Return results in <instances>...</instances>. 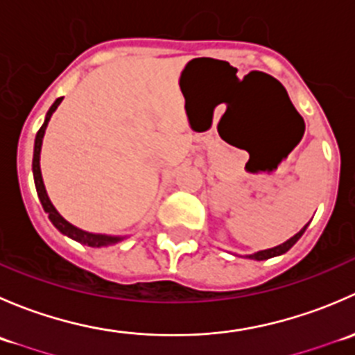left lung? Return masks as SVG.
<instances>
[{
  "label": "left lung",
  "mask_w": 355,
  "mask_h": 355,
  "mask_svg": "<svg viewBox=\"0 0 355 355\" xmlns=\"http://www.w3.org/2000/svg\"><path fill=\"white\" fill-rule=\"evenodd\" d=\"M307 225H309V223H307ZM307 225L304 228H300V230L297 232V234L293 235V237H290L288 241H285L284 244H280V245H277V247H271V249L257 250V252H254V254H247L245 257H247V259H254V261H264V259H270V257L282 256V254H285V252H287V250L292 249V247L295 245V242L299 241L300 237H302L304 232H306V228H307Z\"/></svg>",
  "instance_id": "1"
}]
</instances>
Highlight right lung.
<instances>
[{
    "label": "right lung",
    "instance_id": "1",
    "mask_svg": "<svg viewBox=\"0 0 355 355\" xmlns=\"http://www.w3.org/2000/svg\"><path fill=\"white\" fill-rule=\"evenodd\" d=\"M63 98H58L55 103L51 105V108L48 110L44 118V123L42 127L39 128L37 135H35V142H34V157H32V173H34V184H35V191H37L39 200H41L42 207L48 213L49 221L62 232L63 235L70 237L71 241L80 242V244L89 245V247H108L113 244H118V242L125 241L127 235H105V234H92V232H85L82 228L75 227L71 225L70 221H67L62 214L56 211V207L53 206V202L48 198V192H46L44 182H42V173H41V148H42V139H44L46 134V127H48L49 120H51L53 113H55L56 108L60 106Z\"/></svg>",
    "mask_w": 355,
    "mask_h": 355
}]
</instances>
